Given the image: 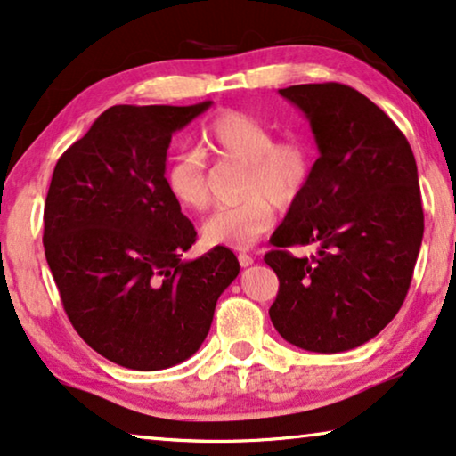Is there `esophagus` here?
<instances>
[{
  "instance_id": "34e87169",
  "label": "esophagus",
  "mask_w": 456,
  "mask_h": 456,
  "mask_svg": "<svg viewBox=\"0 0 456 456\" xmlns=\"http://www.w3.org/2000/svg\"><path fill=\"white\" fill-rule=\"evenodd\" d=\"M237 260H240V265H241L243 268L254 265V256H249V254H240V256H237Z\"/></svg>"
}]
</instances>
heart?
<instances>
[{
	"label": "heart",
	"instance_id": "obj_1",
	"mask_svg": "<svg viewBox=\"0 0 456 456\" xmlns=\"http://www.w3.org/2000/svg\"><path fill=\"white\" fill-rule=\"evenodd\" d=\"M200 151L216 165H243L241 204L216 210L202 225L210 248L248 249L277 221L274 207L291 208L310 188L314 149L307 140H277L273 126L243 111H223L202 130ZM167 194L182 210L202 213L210 204V177L198 152L173 155L163 169Z\"/></svg>",
	"mask_w": 456,
	"mask_h": 456
}]
</instances>
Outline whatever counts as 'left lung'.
I'll return each mask as SVG.
<instances>
[{"instance_id": "obj_1", "label": "left lung", "mask_w": 456, "mask_h": 456, "mask_svg": "<svg viewBox=\"0 0 456 456\" xmlns=\"http://www.w3.org/2000/svg\"><path fill=\"white\" fill-rule=\"evenodd\" d=\"M279 93L304 111L320 157L265 256L279 277L268 314L295 347L341 354L374 338L407 297L423 237L418 165L395 121L355 88ZM312 242V259L286 252Z\"/></svg>"}]
</instances>
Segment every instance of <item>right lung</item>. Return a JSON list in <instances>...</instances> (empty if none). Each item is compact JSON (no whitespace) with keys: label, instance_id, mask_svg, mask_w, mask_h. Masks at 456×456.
<instances>
[{"label":"right lung","instance_id":"obj_1","mask_svg":"<svg viewBox=\"0 0 456 456\" xmlns=\"http://www.w3.org/2000/svg\"><path fill=\"white\" fill-rule=\"evenodd\" d=\"M210 105L109 107L51 177L43 246L63 310L124 368L155 371L194 355L240 274L229 248L183 260L196 229L163 185L171 136Z\"/></svg>","mask_w":456,"mask_h":456}]
</instances>
